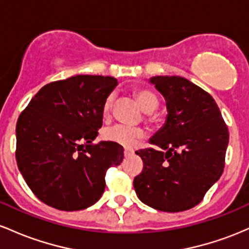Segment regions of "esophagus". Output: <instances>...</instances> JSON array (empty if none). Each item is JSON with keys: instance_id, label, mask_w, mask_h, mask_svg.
<instances>
[{"instance_id": "34e87169", "label": "esophagus", "mask_w": 249, "mask_h": 249, "mask_svg": "<svg viewBox=\"0 0 249 249\" xmlns=\"http://www.w3.org/2000/svg\"><path fill=\"white\" fill-rule=\"evenodd\" d=\"M124 154L125 158H129V156H132L134 154V150L133 149H129V148H125Z\"/></svg>"}]
</instances>
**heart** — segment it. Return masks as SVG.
<instances>
[{"label":"heart","instance_id":"b5f03b06","mask_svg":"<svg viewBox=\"0 0 249 249\" xmlns=\"http://www.w3.org/2000/svg\"><path fill=\"white\" fill-rule=\"evenodd\" d=\"M136 100H138L142 109L147 111V115L149 119H154L155 113L154 111L159 108L160 105V100H159L158 95L154 91L147 88H139L134 91ZM114 106V95L109 94L105 99L102 106V113L103 116L108 117L110 115L111 109ZM144 136L143 130L140 128L128 127L124 124H115L111 127L106 128L103 130V139L107 141L113 142V143L120 144V146L132 148L136 144L139 140H141Z\"/></svg>","mask_w":249,"mask_h":249}]
</instances>
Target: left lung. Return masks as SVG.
Masks as SVG:
<instances>
[{"label": "left lung", "instance_id": "left-lung-1", "mask_svg": "<svg viewBox=\"0 0 249 249\" xmlns=\"http://www.w3.org/2000/svg\"><path fill=\"white\" fill-rule=\"evenodd\" d=\"M150 82L167 101V121L149 140L159 147L140 149L143 169L134 178L136 195L149 207L182 212L195 207L225 168L230 133L207 91L180 76Z\"/></svg>", "mask_w": 249, "mask_h": 249}]
</instances>
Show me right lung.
I'll return each instance as SVG.
<instances>
[{
	"instance_id": "obj_1",
	"label": "right lung",
	"mask_w": 249,
	"mask_h": 249,
	"mask_svg": "<svg viewBox=\"0 0 249 249\" xmlns=\"http://www.w3.org/2000/svg\"><path fill=\"white\" fill-rule=\"evenodd\" d=\"M117 80L76 75L55 81L30 100L16 124V161L35 196L60 211H81L102 196L106 172L124 160V147L93 143L102 106Z\"/></svg>"
}]
</instances>
